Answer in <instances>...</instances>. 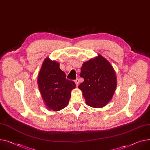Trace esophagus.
Wrapping results in <instances>:
<instances>
[{
	"label": "esophagus",
	"instance_id": "1",
	"mask_svg": "<svg viewBox=\"0 0 150 150\" xmlns=\"http://www.w3.org/2000/svg\"><path fill=\"white\" fill-rule=\"evenodd\" d=\"M75 84H76V86L78 87V85H79V80H78V78L75 81Z\"/></svg>",
	"mask_w": 150,
	"mask_h": 150
}]
</instances>
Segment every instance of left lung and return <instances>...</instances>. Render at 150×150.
Listing matches in <instances>:
<instances>
[{
    "label": "left lung",
    "instance_id": "obj_1",
    "mask_svg": "<svg viewBox=\"0 0 150 150\" xmlns=\"http://www.w3.org/2000/svg\"><path fill=\"white\" fill-rule=\"evenodd\" d=\"M79 75L84 82L78 88L87 105L100 108L110 102L117 87V76L111 64L105 57L98 54L84 62Z\"/></svg>",
    "mask_w": 150,
    "mask_h": 150
}]
</instances>
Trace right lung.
Returning <instances> with one entry per match:
<instances>
[{"label":"right lung","mask_w":150,"mask_h":150,"mask_svg":"<svg viewBox=\"0 0 150 150\" xmlns=\"http://www.w3.org/2000/svg\"><path fill=\"white\" fill-rule=\"evenodd\" d=\"M38 85L46 108L58 111L67 106L72 90L75 88L74 81L66 78L65 73L60 68V63L46 58L38 77Z\"/></svg>","instance_id":"right-lung-1"}]
</instances>
